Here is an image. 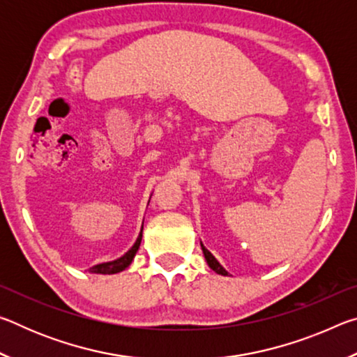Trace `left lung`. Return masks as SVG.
<instances>
[{
  "mask_svg": "<svg viewBox=\"0 0 357 357\" xmlns=\"http://www.w3.org/2000/svg\"><path fill=\"white\" fill-rule=\"evenodd\" d=\"M202 244V243H200ZM202 250H203V255H204V258H206V263H208V266L211 269L214 271V273H217V274H220V275H228V271L223 268V266L217 261L215 259V257L213 255V253H211L206 247H204L203 244H202Z\"/></svg>",
  "mask_w": 357,
  "mask_h": 357,
  "instance_id": "left-lung-1",
  "label": "left lung"
}]
</instances>
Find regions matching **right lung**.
I'll list each match as a JSON object with an SVG mask.
<instances>
[{"label": "right lung", "mask_w": 357, "mask_h": 357, "mask_svg": "<svg viewBox=\"0 0 357 357\" xmlns=\"http://www.w3.org/2000/svg\"><path fill=\"white\" fill-rule=\"evenodd\" d=\"M142 234H143V227L140 229V234H138V238L134 243V245H132L123 257L113 259V261L96 264V266H93V268H89V273L91 274H116V273H121V271H124L126 268H129L132 259H134V257L137 255V250L140 249Z\"/></svg>", "instance_id": "right-lung-1"}]
</instances>
